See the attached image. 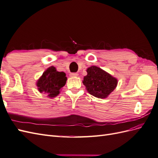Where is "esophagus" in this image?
Listing matches in <instances>:
<instances>
[{
    "label": "esophagus",
    "mask_w": 158,
    "mask_h": 158,
    "mask_svg": "<svg viewBox=\"0 0 158 158\" xmlns=\"http://www.w3.org/2000/svg\"><path fill=\"white\" fill-rule=\"evenodd\" d=\"M77 76H78L77 73H70V77H76Z\"/></svg>",
    "instance_id": "1"
}]
</instances>
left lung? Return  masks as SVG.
I'll return each instance as SVG.
<instances>
[{
  "label": "left lung",
  "instance_id": "8db88e82",
  "mask_svg": "<svg viewBox=\"0 0 158 158\" xmlns=\"http://www.w3.org/2000/svg\"><path fill=\"white\" fill-rule=\"evenodd\" d=\"M83 84L89 94L98 98H106L117 85V80L98 66H92L87 69Z\"/></svg>",
  "mask_w": 158,
  "mask_h": 158
}]
</instances>
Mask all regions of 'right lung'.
Here are the masks:
<instances>
[{
  "label": "right lung",
  "instance_id": "right-lung-1",
  "mask_svg": "<svg viewBox=\"0 0 158 158\" xmlns=\"http://www.w3.org/2000/svg\"><path fill=\"white\" fill-rule=\"evenodd\" d=\"M67 78L63 72H58L54 66L47 69L37 82V89L40 93H47L52 98L57 96L60 89L66 84Z\"/></svg>",
  "mask_w": 158,
  "mask_h": 158
}]
</instances>
